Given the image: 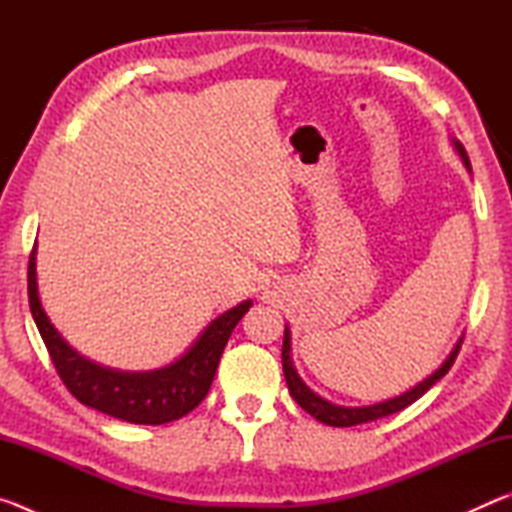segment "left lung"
<instances>
[{
	"label": "left lung",
	"mask_w": 512,
	"mask_h": 512,
	"mask_svg": "<svg viewBox=\"0 0 512 512\" xmlns=\"http://www.w3.org/2000/svg\"><path fill=\"white\" fill-rule=\"evenodd\" d=\"M452 146L458 153V158L463 160L465 169L472 173L470 167V158H467V153L463 149V144L458 140H452ZM461 343H463V336L456 341V345L452 348V352L447 354V359L440 363V368H436L431 372L429 377H424L420 384H415L409 391L402 393V395H395L391 400H384V402H377V404H368V406H339V404H332L327 402L325 397H320L318 393L311 391V388L302 381V377L298 375L296 366H293V359H291V329L289 325H284V343H282V370H284V379H287V386H289V393L293 400H296L302 409H305L309 415H314L318 422L329 424V427H354V424H363V422H372V420H379V418H386V415L397 413L406 409V406L413 404L418 397H422L424 393L429 391V388L436 384V381L443 379L447 375V370L452 368V363L456 359L458 350H461Z\"/></svg>",
	"instance_id": "8db88e82"
}]
</instances>
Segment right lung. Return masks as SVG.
I'll use <instances>...</instances> for the list:
<instances>
[{
  "label": "right lung",
  "instance_id": "right-lung-1",
  "mask_svg": "<svg viewBox=\"0 0 512 512\" xmlns=\"http://www.w3.org/2000/svg\"><path fill=\"white\" fill-rule=\"evenodd\" d=\"M38 244L29 257V307L63 384L81 404L133 424H167L183 418L205 400L232 329L253 307L239 302L207 325L178 359L155 370H117L76 352L51 325L38 293Z\"/></svg>",
  "mask_w": 512,
  "mask_h": 512
}]
</instances>
